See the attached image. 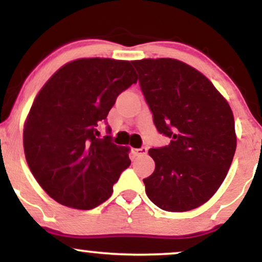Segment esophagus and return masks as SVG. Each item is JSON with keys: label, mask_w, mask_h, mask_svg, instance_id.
<instances>
[{"label": "esophagus", "mask_w": 262, "mask_h": 262, "mask_svg": "<svg viewBox=\"0 0 262 262\" xmlns=\"http://www.w3.org/2000/svg\"><path fill=\"white\" fill-rule=\"evenodd\" d=\"M148 152V149L146 148H139V149H133V154L135 156H141V155H145Z\"/></svg>", "instance_id": "obj_1"}]
</instances>
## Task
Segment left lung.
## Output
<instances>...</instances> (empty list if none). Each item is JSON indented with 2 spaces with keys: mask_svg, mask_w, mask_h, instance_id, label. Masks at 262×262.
I'll return each mask as SVG.
<instances>
[{
  "mask_svg": "<svg viewBox=\"0 0 262 262\" xmlns=\"http://www.w3.org/2000/svg\"><path fill=\"white\" fill-rule=\"evenodd\" d=\"M158 132L169 145L149 150L155 170L144 179L149 200L167 212H187L221 187L236 148L233 112L213 83L176 59L132 61Z\"/></svg>",
  "mask_w": 262,
  "mask_h": 262,
  "instance_id": "obj_1",
  "label": "left lung"
}]
</instances>
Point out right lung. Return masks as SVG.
Wrapping results in <instances>:
<instances>
[{
  "label": "right lung",
  "mask_w": 262,
  "mask_h": 262,
  "mask_svg": "<svg viewBox=\"0 0 262 262\" xmlns=\"http://www.w3.org/2000/svg\"><path fill=\"white\" fill-rule=\"evenodd\" d=\"M137 80L130 61L79 59L60 68L39 91L23 146L33 176L56 202L92 209L111 197L130 165L129 149L112 143L111 135L101 139L98 125Z\"/></svg>",
  "instance_id": "add662e5"
}]
</instances>
